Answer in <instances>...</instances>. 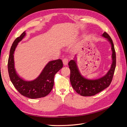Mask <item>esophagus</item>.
<instances>
[{
	"instance_id": "obj_1",
	"label": "esophagus",
	"mask_w": 127,
	"mask_h": 127,
	"mask_svg": "<svg viewBox=\"0 0 127 127\" xmlns=\"http://www.w3.org/2000/svg\"><path fill=\"white\" fill-rule=\"evenodd\" d=\"M63 64H64V66H66V65H67V64L68 63V60L67 59L64 58L63 60Z\"/></svg>"
}]
</instances>
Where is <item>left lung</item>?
<instances>
[{
	"instance_id": "1",
	"label": "left lung",
	"mask_w": 127,
	"mask_h": 127,
	"mask_svg": "<svg viewBox=\"0 0 127 127\" xmlns=\"http://www.w3.org/2000/svg\"><path fill=\"white\" fill-rule=\"evenodd\" d=\"M101 36L105 38L109 42L112 51V63L109 70L104 75L93 79L84 77L78 70L76 63V56L74 58V59L71 60L68 63L70 70V81L71 86L77 93L83 96L95 95L109 87L112 82L116 66V55L114 44L112 40L108 34L104 32Z\"/></svg>"
}]
</instances>
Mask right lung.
Segmentation results:
<instances>
[{
    "label": "right lung",
    "mask_w": 127,
    "mask_h": 127,
    "mask_svg": "<svg viewBox=\"0 0 127 127\" xmlns=\"http://www.w3.org/2000/svg\"><path fill=\"white\" fill-rule=\"evenodd\" d=\"M26 34L24 31L17 37L10 48L8 61L9 78L15 88L22 95L32 99L43 97L50 93L54 85L55 75L63 67V63L61 59L49 61L40 74L33 80H25L20 77L15 70L14 55L18 43Z\"/></svg>",
    "instance_id": "obj_1"
}]
</instances>
